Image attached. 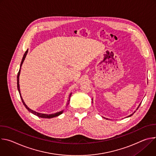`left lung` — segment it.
<instances>
[{"label": "left lung", "mask_w": 156, "mask_h": 156, "mask_svg": "<svg viewBox=\"0 0 156 156\" xmlns=\"http://www.w3.org/2000/svg\"><path fill=\"white\" fill-rule=\"evenodd\" d=\"M140 105H139V106H138V107H137V108H136V110H138V108H139V107H140ZM135 112H136V111H135ZM135 112H134V113H135ZM133 114H131V115H129V116H128V117H131V115H133Z\"/></svg>", "instance_id": "left-lung-1"}]
</instances>
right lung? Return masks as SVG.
<instances>
[{"mask_svg":"<svg viewBox=\"0 0 156 156\" xmlns=\"http://www.w3.org/2000/svg\"><path fill=\"white\" fill-rule=\"evenodd\" d=\"M28 50H27V51L25 52V54H24V55H23V58H22V60H21V64H20V70H19V72H18V75H17V88H18V90L19 94H20V98H21V101H22V102H23V105L25 106V107L28 110L29 112H30L31 113L33 114L34 115H36V116H37V117H41V118H46V119H51V118H54V117H57V116L60 115V114H62L63 113V110L60 111V112H56V113L52 114H41V113L37 112H36V111H34V110H31V108H30L25 104V102L23 101V98H22V97H21V96L20 90V84H19V76H20V74L21 66L22 64H23V62H24V60H25V57H26V56H27V53H28ZM71 96H72V93H70V96H69V100H68L67 104H66V105H67L69 104Z\"/></svg>","mask_w":156,"mask_h":156,"instance_id":"right-lung-1","label":"right lung"}]
</instances>
